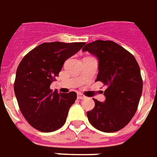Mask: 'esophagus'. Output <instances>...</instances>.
Wrapping results in <instances>:
<instances>
[{
    "instance_id": "obj_1",
    "label": "esophagus",
    "mask_w": 157,
    "mask_h": 157,
    "mask_svg": "<svg viewBox=\"0 0 157 157\" xmlns=\"http://www.w3.org/2000/svg\"><path fill=\"white\" fill-rule=\"evenodd\" d=\"M77 98H78L79 100H83L86 98V96H85L84 95H82V94L79 93L78 95H77Z\"/></svg>"
}]
</instances>
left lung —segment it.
Returning <instances> with one entry per match:
<instances>
[{
  "mask_svg": "<svg viewBox=\"0 0 157 157\" xmlns=\"http://www.w3.org/2000/svg\"><path fill=\"white\" fill-rule=\"evenodd\" d=\"M83 52L98 58L96 82L106 86L104 102L94 99L95 107L86 112L92 126L103 132L124 128L137 110L143 82L134 56L112 40H97L86 44Z\"/></svg>",
  "mask_w": 157,
  "mask_h": 157,
  "instance_id": "obj_1",
  "label": "left lung"
}]
</instances>
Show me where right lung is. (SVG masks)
I'll use <instances>...</instances> for the list:
<instances>
[{"label":"right lung","mask_w":157,"mask_h":157,"mask_svg":"<svg viewBox=\"0 0 157 157\" xmlns=\"http://www.w3.org/2000/svg\"><path fill=\"white\" fill-rule=\"evenodd\" d=\"M85 42H46L23 57L17 67L14 90L21 112L32 127L42 132H55L67 121L76 93L52 91L50 86L68 58Z\"/></svg>","instance_id":"1"}]
</instances>
